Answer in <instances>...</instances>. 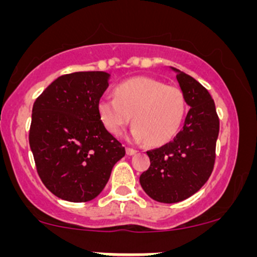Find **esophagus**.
<instances>
[{
  "instance_id": "esophagus-1",
  "label": "esophagus",
  "mask_w": 257,
  "mask_h": 257,
  "mask_svg": "<svg viewBox=\"0 0 257 257\" xmlns=\"http://www.w3.org/2000/svg\"><path fill=\"white\" fill-rule=\"evenodd\" d=\"M126 154H128V155H134V154H136V153H137V150L136 149H133V148H126Z\"/></svg>"
}]
</instances>
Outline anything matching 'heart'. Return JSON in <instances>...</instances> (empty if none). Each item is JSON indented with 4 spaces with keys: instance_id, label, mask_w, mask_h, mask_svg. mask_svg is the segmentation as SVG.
Wrapping results in <instances>:
<instances>
[{
    "instance_id": "obj_1",
    "label": "heart",
    "mask_w": 257,
    "mask_h": 257,
    "mask_svg": "<svg viewBox=\"0 0 257 257\" xmlns=\"http://www.w3.org/2000/svg\"><path fill=\"white\" fill-rule=\"evenodd\" d=\"M185 97L174 85L150 77H134L114 88V98L98 103L99 119L108 133L119 136L132 120L133 141L162 145L175 137L185 114Z\"/></svg>"
}]
</instances>
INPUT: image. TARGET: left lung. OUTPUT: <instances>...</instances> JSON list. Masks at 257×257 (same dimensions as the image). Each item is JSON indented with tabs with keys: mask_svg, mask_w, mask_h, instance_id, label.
I'll return each mask as SVG.
<instances>
[{
	"mask_svg": "<svg viewBox=\"0 0 257 257\" xmlns=\"http://www.w3.org/2000/svg\"><path fill=\"white\" fill-rule=\"evenodd\" d=\"M190 107L183 129L172 142L148 150L150 167L139 178L148 195L159 203H179L200 190L215 164L219 116L205 87L189 74L173 68Z\"/></svg>",
	"mask_w": 257,
	"mask_h": 257,
	"instance_id": "1",
	"label": "left lung"
}]
</instances>
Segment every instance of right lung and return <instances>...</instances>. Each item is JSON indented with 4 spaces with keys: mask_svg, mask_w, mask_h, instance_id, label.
<instances>
[{
    "mask_svg": "<svg viewBox=\"0 0 257 257\" xmlns=\"http://www.w3.org/2000/svg\"><path fill=\"white\" fill-rule=\"evenodd\" d=\"M108 79L109 74L98 71L64 74L33 104L28 138L37 173L63 200L85 203L99 195L125 155L98 114Z\"/></svg>",
    "mask_w": 257,
    "mask_h": 257,
    "instance_id": "obj_1",
    "label": "right lung"
}]
</instances>
